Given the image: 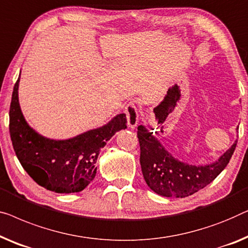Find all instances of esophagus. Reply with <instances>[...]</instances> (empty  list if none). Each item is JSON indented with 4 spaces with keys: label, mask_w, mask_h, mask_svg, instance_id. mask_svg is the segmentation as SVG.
I'll return each instance as SVG.
<instances>
[{
    "label": "esophagus",
    "mask_w": 248,
    "mask_h": 248,
    "mask_svg": "<svg viewBox=\"0 0 248 248\" xmlns=\"http://www.w3.org/2000/svg\"><path fill=\"white\" fill-rule=\"evenodd\" d=\"M125 114H126L128 127L135 128L136 126H138L139 112H138V108H136V105L134 103L127 104L126 107H125Z\"/></svg>",
    "instance_id": "34e87169"
}]
</instances>
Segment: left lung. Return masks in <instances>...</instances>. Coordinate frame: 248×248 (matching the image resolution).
Listing matches in <instances>:
<instances>
[{
    "mask_svg": "<svg viewBox=\"0 0 248 248\" xmlns=\"http://www.w3.org/2000/svg\"><path fill=\"white\" fill-rule=\"evenodd\" d=\"M138 138L141 148L140 163L146 185L168 198H185L209 185L227 166L237 144L235 141L215 162L195 166L175 159L144 125L138 127Z\"/></svg>",
    "mask_w": 248,
    "mask_h": 248,
    "instance_id": "left-lung-1",
    "label": "left lung"
}]
</instances>
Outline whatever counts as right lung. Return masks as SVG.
Listing matches in <instances>:
<instances>
[{"label":"right lung","instance_id":"1","mask_svg":"<svg viewBox=\"0 0 248 248\" xmlns=\"http://www.w3.org/2000/svg\"><path fill=\"white\" fill-rule=\"evenodd\" d=\"M20 76L11 100L10 135L21 166L39 186L50 191H82L94 180L100 149L116 132L127 127L126 115L118 114L103 126L67 140L46 138L33 130L23 116L17 92Z\"/></svg>","mask_w":248,"mask_h":248}]
</instances>
